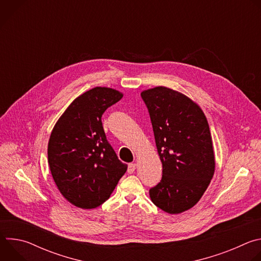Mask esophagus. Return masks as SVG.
Masks as SVG:
<instances>
[{"label": "esophagus", "instance_id": "esophagus-1", "mask_svg": "<svg viewBox=\"0 0 261 261\" xmlns=\"http://www.w3.org/2000/svg\"><path fill=\"white\" fill-rule=\"evenodd\" d=\"M136 169V164L135 163H130L128 165V173H133Z\"/></svg>", "mask_w": 261, "mask_h": 261}]
</instances>
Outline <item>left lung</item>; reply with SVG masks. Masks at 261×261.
<instances>
[{
  "mask_svg": "<svg viewBox=\"0 0 261 261\" xmlns=\"http://www.w3.org/2000/svg\"><path fill=\"white\" fill-rule=\"evenodd\" d=\"M151 117L162 178L150 189L153 203L168 214L194 206L215 172V155L207 120L184 94L156 87L140 94Z\"/></svg>",
  "mask_w": 261,
  "mask_h": 261,
  "instance_id": "obj_1",
  "label": "left lung"
}]
</instances>
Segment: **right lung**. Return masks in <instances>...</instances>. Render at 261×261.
I'll return each mask as SVG.
<instances>
[{
    "mask_svg": "<svg viewBox=\"0 0 261 261\" xmlns=\"http://www.w3.org/2000/svg\"><path fill=\"white\" fill-rule=\"evenodd\" d=\"M123 94L96 87L74 99L56 123L47 156L53 178L73 205L95 208L106 201L127 170L107 139L102 115Z\"/></svg>",
    "mask_w": 261,
    "mask_h": 261,
    "instance_id": "add662e5",
    "label": "right lung"
}]
</instances>
